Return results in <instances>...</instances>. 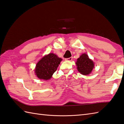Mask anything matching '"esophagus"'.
<instances>
[{"label": "esophagus", "mask_w": 124, "mask_h": 124, "mask_svg": "<svg viewBox=\"0 0 124 124\" xmlns=\"http://www.w3.org/2000/svg\"><path fill=\"white\" fill-rule=\"evenodd\" d=\"M72 60V57H70L69 58H67V59H65V60L67 61H71Z\"/></svg>", "instance_id": "34e87169"}]
</instances>
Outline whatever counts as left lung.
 Returning <instances> with one entry per match:
<instances>
[{
    "mask_svg": "<svg viewBox=\"0 0 124 124\" xmlns=\"http://www.w3.org/2000/svg\"><path fill=\"white\" fill-rule=\"evenodd\" d=\"M78 71L84 75H87L90 73L94 68L93 61L89 59L86 54H83L78 58L76 63Z\"/></svg>",
    "mask_w": 124,
    "mask_h": 124,
    "instance_id": "obj_1",
    "label": "left lung"
}]
</instances>
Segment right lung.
Here are the masks:
<instances>
[{"label": "right lung", "instance_id": "right-lung-1", "mask_svg": "<svg viewBox=\"0 0 124 124\" xmlns=\"http://www.w3.org/2000/svg\"><path fill=\"white\" fill-rule=\"evenodd\" d=\"M61 61V58L53 53L46 55L36 64V75L40 79H49L56 71Z\"/></svg>", "mask_w": 124, "mask_h": 124}]
</instances>
